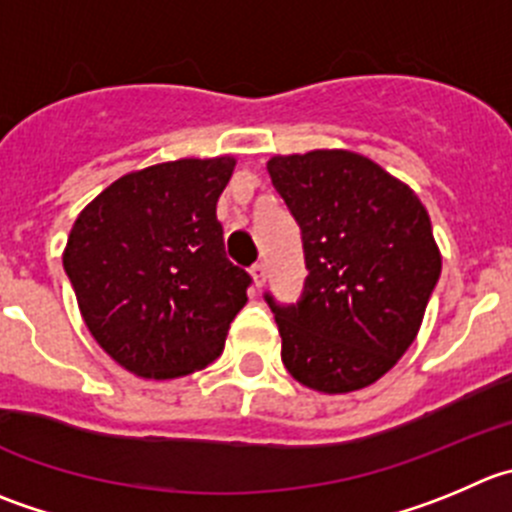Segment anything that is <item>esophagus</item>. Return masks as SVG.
Returning <instances> with one entry per match:
<instances>
[{
    "instance_id": "34e87169",
    "label": "esophagus",
    "mask_w": 512,
    "mask_h": 512,
    "mask_svg": "<svg viewBox=\"0 0 512 512\" xmlns=\"http://www.w3.org/2000/svg\"><path fill=\"white\" fill-rule=\"evenodd\" d=\"M251 276H253V284H256V289H261L266 281V266L264 264H253L251 266Z\"/></svg>"
}]
</instances>
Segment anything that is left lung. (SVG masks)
<instances>
[{
	"label": "left lung",
	"instance_id": "8db88e82",
	"mask_svg": "<svg viewBox=\"0 0 512 512\" xmlns=\"http://www.w3.org/2000/svg\"><path fill=\"white\" fill-rule=\"evenodd\" d=\"M276 191L304 238L299 304L266 294L281 362L304 387H369L410 349L442 271L427 208L407 183L352 150L274 155Z\"/></svg>",
	"mask_w": 512,
	"mask_h": 512
}]
</instances>
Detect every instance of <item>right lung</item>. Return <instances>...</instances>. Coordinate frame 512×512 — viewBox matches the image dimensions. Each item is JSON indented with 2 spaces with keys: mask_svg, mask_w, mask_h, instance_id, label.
Masks as SVG:
<instances>
[{
  "mask_svg": "<svg viewBox=\"0 0 512 512\" xmlns=\"http://www.w3.org/2000/svg\"><path fill=\"white\" fill-rule=\"evenodd\" d=\"M236 158L133 170L92 198L62 264L95 342L143 379L206 369L246 306L251 276L226 259L218 196Z\"/></svg>",
  "mask_w": 512,
  "mask_h": 512,
  "instance_id": "1",
  "label": "right lung"
}]
</instances>
